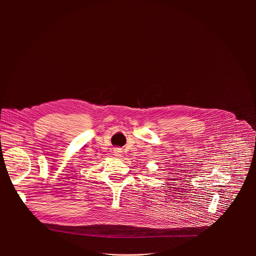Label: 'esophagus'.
<instances>
[{
    "label": "esophagus",
    "mask_w": 256,
    "mask_h": 256,
    "mask_svg": "<svg viewBox=\"0 0 256 256\" xmlns=\"http://www.w3.org/2000/svg\"><path fill=\"white\" fill-rule=\"evenodd\" d=\"M113 154H114V156H115L116 158H120L121 154H122V150H121L120 148H115L114 152H113Z\"/></svg>",
    "instance_id": "34e87169"
}]
</instances>
